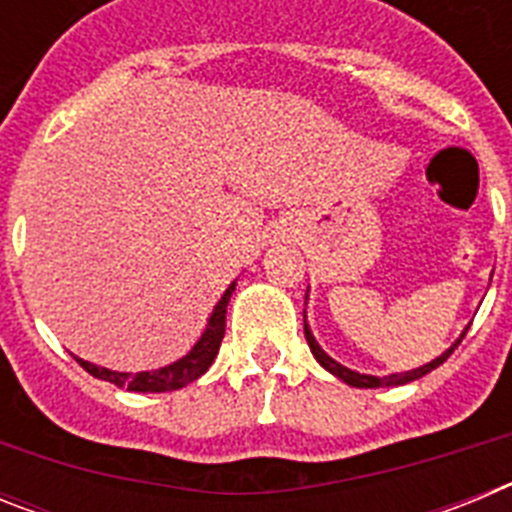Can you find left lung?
<instances>
[{
	"label": "left lung",
	"instance_id": "1",
	"mask_svg": "<svg viewBox=\"0 0 512 512\" xmlns=\"http://www.w3.org/2000/svg\"><path fill=\"white\" fill-rule=\"evenodd\" d=\"M307 292H310V289H307ZM467 330H469V325L464 330H461V336L456 338V341L451 343V346L446 348V351H443L441 356H436V359L428 361V364L418 366V369H410V372H400V374H387V377H372V374L354 372V369H348V366L338 364V361L333 359V356L325 354L323 348H320V343L315 341V336H312V330H310V325H307V315H305V338H307V346H310L312 356H315V359H318V364L323 366V369H328V372L333 374V377H338V379H341V382H346L348 387H359V390H377V387H400V384H410V382H415V379L425 377V374H431L433 369H436V366H441L443 361H446L451 354H454V348L459 346L461 338L467 336Z\"/></svg>",
	"mask_w": 512,
	"mask_h": 512
}]
</instances>
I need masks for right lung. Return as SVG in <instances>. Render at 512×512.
<instances>
[{"label": "right lung", "instance_id": "1", "mask_svg": "<svg viewBox=\"0 0 512 512\" xmlns=\"http://www.w3.org/2000/svg\"><path fill=\"white\" fill-rule=\"evenodd\" d=\"M235 292V282L228 284V289L223 292V297L217 300V305L212 307L210 318H207L205 330L202 336L197 338L192 348L182 359L171 361L166 366H158V369H148V372H112V369H104V366L92 364V361H84L76 356L84 369H87L92 377L104 379V382L115 384V387H125L130 392H174L187 387L189 382L200 379L202 374L207 372L215 361L217 351H220V343H223L225 336V312H228L230 295Z\"/></svg>", "mask_w": 512, "mask_h": 512}]
</instances>
